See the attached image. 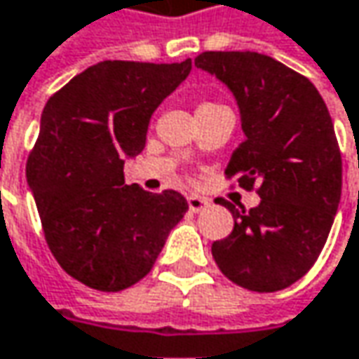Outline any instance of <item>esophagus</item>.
<instances>
[{
  "label": "esophagus",
  "instance_id": "34e87169",
  "mask_svg": "<svg viewBox=\"0 0 359 359\" xmlns=\"http://www.w3.org/2000/svg\"><path fill=\"white\" fill-rule=\"evenodd\" d=\"M187 203H189V210L193 213L201 212V210H205V205H208V199L205 197H199V195H189L187 197Z\"/></svg>",
  "mask_w": 359,
  "mask_h": 359
}]
</instances>
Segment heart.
I'll list each match as a JSON object with an SVG mask.
<instances>
[{
	"instance_id": "obj_1",
	"label": "heart",
	"mask_w": 359,
	"mask_h": 359,
	"mask_svg": "<svg viewBox=\"0 0 359 359\" xmlns=\"http://www.w3.org/2000/svg\"><path fill=\"white\" fill-rule=\"evenodd\" d=\"M213 107H222V104H215V102H203V104H199V109H213Z\"/></svg>"
}]
</instances>
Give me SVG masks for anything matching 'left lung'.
<instances>
[{
  "mask_svg": "<svg viewBox=\"0 0 359 359\" xmlns=\"http://www.w3.org/2000/svg\"><path fill=\"white\" fill-rule=\"evenodd\" d=\"M195 67L215 76L238 107L245 142L226 166L241 187H259L250 212L234 217L212 255L222 273L250 292H277L309 271L341 199V154L331 114L304 76L261 53L210 50Z\"/></svg>",
  "mask_w": 359,
  "mask_h": 359,
  "instance_id": "1",
  "label": "left lung"
}]
</instances>
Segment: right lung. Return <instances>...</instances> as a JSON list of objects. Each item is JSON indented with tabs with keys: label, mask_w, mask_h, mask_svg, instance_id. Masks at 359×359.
<instances>
[{
	"label": "right lung",
	"mask_w": 359,
	"mask_h": 359,
	"mask_svg": "<svg viewBox=\"0 0 359 359\" xmlns=\"http://www.w3.org/2000/svg\"><path fill=\"white\" fill-rule=\"evenodd\" d=\"M189 74L191 59L102 61L43 109L26 180L50 252L88 287L118 292L146 277L189 208L177 191L154 195L123 177L154 111Z\"/></svg>",
	"instance_id": "add662e5"
}]
</instances>
